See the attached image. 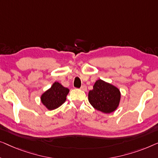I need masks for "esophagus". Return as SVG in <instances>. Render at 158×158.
I'll return each mask as SVG.
<instances>
[{"label":"esophagus","mask_w":158,"mask_h":158,"mask_svg":"<svg viewBox=\"0 0 158 158\" xmlns=\"http://www.w3.org/2000/svg\"><path fill=\"white\" fill-rule=\"evenodd\" d=\"M80 89H81L82 91H86V89H87V88H86V86H85V85L81 86V88H80Z\"/></svg>","instance_id":"obj_1"}]
</instances>
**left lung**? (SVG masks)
Listing matches in <instances>:
<instances>
[{
	"label": "left lung",
	"instance_id": "left-lung-1",
	"mask_svg": "<svg viewBox=\"0 0 158 158\" xmlns=\"http://www.w3.org/2000/svg\"><path fill=\"white\" fill-rule=\"evenodd\" d=\"M89 102L97 110L110 114L119 105L121 92L117 86L102 79L95 81L93 89L88 94Z\"/></svg>",
	"mask_w": 158,
	"mask_h": 158
}]
</instances>
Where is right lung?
<instances>
[{
	"mask_svg": "<svg viewBox=\"0 0 158 158\" xmlns=\"http://www.w3.org/2000/svg\"><path fill=\"white\" fill-rule=\"evenodd\" d=\"M69 92V89L68 88L55 81L51 88L41 95V102L48 110H54L66 102Z\"/></svg>",
	"mask_w": 158,
	"mask_h": 158,
	"instance_id": "obj_1",
	"label": "right lung"
}]
</instances>
